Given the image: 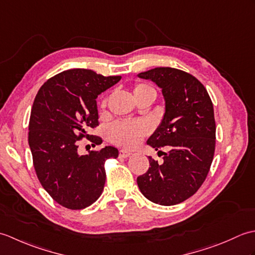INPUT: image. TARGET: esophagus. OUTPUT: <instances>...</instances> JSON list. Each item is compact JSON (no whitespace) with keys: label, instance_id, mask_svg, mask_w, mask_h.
Returning <instances> with one entry per match:
<instances>
[{"label":"esophagus","instance_id":"esophagus-1","mask_svg":"<svg viewBox=\"0 0 255 255\" xmlns=\"http://www.w3.org/2000/svg\"><path fill=\"white\" fill-rule=\"evenodd\" d=\"M130 155H131V152L128 150L122 149L121 151H119V156H121V158H128V156H130Z\"/></svg>","mask_w":255,"mask_h":255}]
</instances>
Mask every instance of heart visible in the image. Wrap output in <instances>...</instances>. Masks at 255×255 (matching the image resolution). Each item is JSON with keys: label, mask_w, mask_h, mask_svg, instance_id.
<instances>
[{"label": "heart", "mask_w": 255, "mask_h": 255, "mask_svg": "<svg viewBox=\"0 0 255 255\" xmlns=\"http://www.w3.org/2000/svg\"><path fill=\"white\" fill-rule=\"evenodd\" d=\"M153 91L148 84L139 82L134 85V96ZM101 106H106V99L102 101ZM151 131V125L144 121H121L114 123L110 127V137L114 142L123 145V147H134L141 140L142 137L147 136Z\"/></svg>", "instance_id": "1"}]
</instances>
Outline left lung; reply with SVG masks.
Listing matches in <instances>:
<instances>
[{
    "mask_svg": "<svg viewBox=\"0 0 255 255\" xmlns=\"http://www.w3.org/2000/svg\"><path fill=\"white\" fill-rule=\"evenodd\" d=\"M162 89L165 113L160 127L148 139L156 151L166 147L163 163L149 156L150 167L137 183L145 198L171 206L186 200L207 177L216 147L214 106L207 90L182 70L160 67L141 72Z\"/></svg>",
    "mask_w": 255,
    "mask_h": 255,
    "instance_id": "left-lung-1",
    "label": "left lung"
}]
</instances>
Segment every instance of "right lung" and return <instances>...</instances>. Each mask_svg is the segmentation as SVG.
Listing matches in <instances>:
<instances>
[{"mask_svg":"<svg viewBox=\"0 0 255 255\" xmlns=\"http://www.w3.org/2000/svg\"><path fill=\"white\" fill-rule=\"evenodd\" d=\"M121 79L71 69L46 81L35 97L28 127L32 163L42 187L63 207H89L104 189L105 161L117 158L118 150L105 147L80 155L78 148L83 138L93 147L102 143L89 133L99 126L96 97Z\"/></svg>","mask_w":255,"mask_h":255,"instance_id":"obj_1","label":"right lung"}]
</instances>
